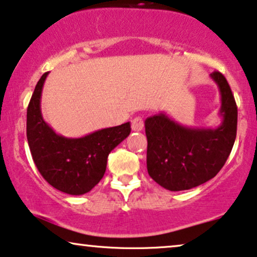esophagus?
I'll use <instances>...</instances> for the list:
<instances>
[{
	"label": "esophagus",
	"mask_w": 257,
	"mask_h": 257,
	"mask_svg": "<svg viewBox=\"0 0 257 257\" xmlns=\"http://www.w3.org/2000/svg\"><path fill=\"white\" fill-rule=\"evenodd\" d=\"M144 126H145L144 118L140 117V116H138V117H135V118L132 121V129H133V131H135V132H141L142 129H144Z\"/></svg>",
	"instance_id": "esophagus-1"
}]
</instances>
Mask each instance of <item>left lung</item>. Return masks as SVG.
I'll list each match as a JSON object with an SVG mask.
<instances>
[{
  "label": "left lung",
  "mask_w": 257,
  "mask_h": 257,
  "mask_svg": "<svg viewBox=\"0 0 257 257\" xmlns=\"http://www.w3.org/2000/svg\"><path fill=\"white\" fill-rule=\"evenodd\" d=\"M220 92L223 121L215 129L187 128L159 113L145 121L147 170L155 183L170 191L190 190L206 183L228 160L237 132V105L225 77L211 73Z\"/></svg>",
  "instance_id": "left-lung-1"
}]
</instances>
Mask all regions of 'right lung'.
Wrapping results in <instances>:
<instances>
[{
	"instance_id": "add662e5",
	"label": "right lung",
	"mask_w": 257,
	"mask_h": 257,
	"mask_svg": "<svg viewBox=\"0 0 257 257\" xmlns=\"http://www.w3.org/2000/svg\"><path fill=\"white\" fill-rule=\"evenodd\" d=\"M48 72L35 86L27 108V140L32 158L45 180L73 196L92 190L106 170L109 153L131 134V123L111 126L78 139L58 135L44 121L41 91Z\"/></svg>"
}]
</instances>
